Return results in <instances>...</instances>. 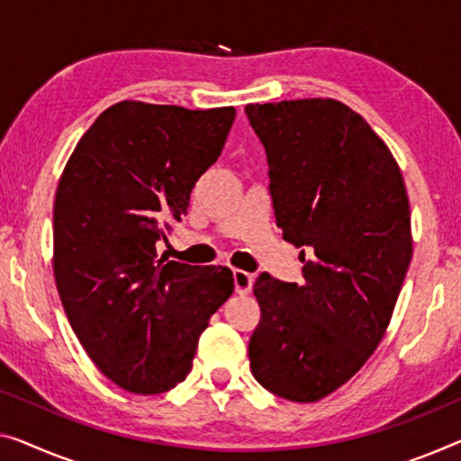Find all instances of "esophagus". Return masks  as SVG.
Returning a JSON list of instances; mask_svg holds the SVG:
<instances>
[{
	"label": "esophagus",
	"instance_id": "obj_1",
	"mask_svg": "<svg viewBox=\"0 0 461 461\" xmlns=\"http://www.w3.org/2000/svg\"><path fill=\"white\" fill-rule=\"evenodd\" d=\"M254 275L246 273L242 269H233V287H236L238 294H249L252 290Z\"/></svg>",
	"mask_w": 461,
	"mask_h": 461
}]
</instances>
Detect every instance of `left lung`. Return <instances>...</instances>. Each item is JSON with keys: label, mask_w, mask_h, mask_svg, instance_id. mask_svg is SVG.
I'll return each instance as SVG.
<instances>
[{"label": "left lung", "mask_w": 461, "mask_h": 461, "mask_svg": "<svg viewBox=\"0 0 461 461\" xmlns=\"http://www.w3.org/2000/svg\"><path fill=\"white\" fill-rule=\"evenodd\" d=\"M246 115L267 150L277 228L312 254L302 284L254 281L250 370L275 395L319 402L358 373L393 317L411 260L406 184L387 144L339 101L250 103Z\"/></svg>", "instance_id": "left-lung-1"}]
</instances>
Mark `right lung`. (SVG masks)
<instances>
[{
    "instance_id": "1",
    "label": "right lung",
    "mask_w": 461,
    "mask_h": 461,
    "mask_svg": "<svg viewBox=\"0 0 461 461\" xmlns=\"http://www.w3.org/2000/svg\"><path fill=\"white\" fill-rule=\"evenodd\" d=\"M233 107L120 101L82 134L53 203V275L72 331L109 381L155 395L186 379L231 296L228 267L165 260L157 242L228 139Z\"/></svg>"
}]
</instances>
